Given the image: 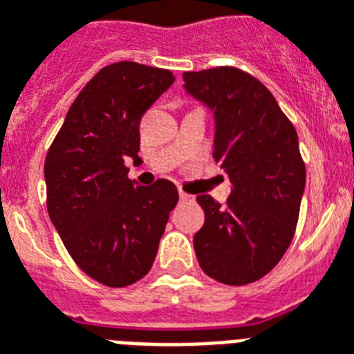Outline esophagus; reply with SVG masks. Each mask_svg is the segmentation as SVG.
<instances>
[{"label": "esophagus", "instance_id": "1", "mask_svg": "<svg viewBox=\"0 0 354 354\" xmlns=\"http://www.w3.org/2000/svg\"><path fill=\"white\" fill-rule=\"evenodd\" d=\"M179 197H180V201H190L192 199L190 194H185V192H179Z\"/></svg>", "mask_w": 354, "mask_h": 354}]
</instances>
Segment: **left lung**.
I'll list each match as a JSON object with an SVG mask.
<instances>
[{"mask_svg": "<svg viewBox=\"0 0 354 354\" xmlns=\"http://www.w3.org/2000/svg\"><path fill=\"white\" fill-rule=\"evenodd\" d=\"M186 94L214 114V158L232 183L225 205L197 196L205 225L194 249L208 277L231 286L259 281L286 253L305 192L294 125L253 75L221 66L185 72Z\"/></svg>", "mask_w": 354, "mask_h": 354, "instance_id": "obj_1", "label": "left lung"}]
</instances>
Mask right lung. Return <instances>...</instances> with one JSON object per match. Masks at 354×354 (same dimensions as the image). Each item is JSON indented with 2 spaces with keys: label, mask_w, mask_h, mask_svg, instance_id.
<instances>
[{
  "label": "right lung",
  "mask_w": 354,
  "mask_h": 354,
  "mask_svg": "<svg viewBox=\"0 0 354 354\" xmlns=\"http://www.w3.org/2000/svg\"><path fill=\"white\" fill-rule=\"evenodd\" d=\"M169 70L114 62L95 73L49 147L44 177L48 214L75 264L105 286L123 288L151 270L174 183L138 186L125 160L140 162L142 114L174 84Z\"/></svg>",
  "instance_id": "obj_1"
}]
</instances>
